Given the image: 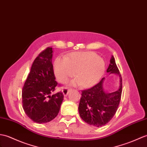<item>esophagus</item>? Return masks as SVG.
<instances>
[{
  "mask_svg": "<svg viewBox=\"0 0 147 147\" xmlns=\"http://www.w3.org/2000/svg\"><path fill=\"white\" fill-rule=\"evenodd\" d=\"M71 90V89H69V88H64L63 90V93L64 96H66L68 93H69V91Z\"/></svg>",
  "mask_w": 147,
  "mask_h": 147,
  "instance_id": "34e87169",
  "label": "esophagus"
}]
</instances>
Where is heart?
<instances>
[{
	"label": "heart",
	"instance_id": "obj_1",
	"mask_svg": "<svg viewBox=\"0 0 147 147\" xmlns=\"http://www.w3.org/2000/svg\"><path fill=\"white\" fill-rule=\"evenodd\" d=\"M105 71L104 61L91 51L74 52L66 57H59L54 63V72L61 83H66L76 73V79L72 82L74 86H93L101 79Z\"/></svg>",
	"mask_w": 147,
	"mask_h": 147
}]
</instances>
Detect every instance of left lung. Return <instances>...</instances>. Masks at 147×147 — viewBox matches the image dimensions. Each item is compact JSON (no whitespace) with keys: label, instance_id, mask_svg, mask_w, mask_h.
Masks as SVG:
<instances>
[{"label":"left lung","instance_id":"8db88e82","mask_svg":"<svg viewBox=\"0 0 147 147\" xmlns=\"http://www.w3.org/2000/svg\"><path fill=\"white\" fill-rule=\"evenodd\" d=\"M107 73H115L120 77L119 90L111 93L105 91L103 78L94 86L81 91V97L79 104V113L82 120L88 124L100 127L107 124L117 112L120 103L122 93V78L112 56Z\"/></svg>","mask_w":147,"mask_h":147}]
</instances>
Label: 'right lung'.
<instances>
[{"label": "right lung", "mask_w": 147, "mask_h": 147, "mask_svg": "<svg viewBox=\"0 0 147 147\" xmlns=\"http://www.w3.org/2000/svg\"><path fill=\"white\" fill-rule=\"evenodd\" d=\"M53 48L42 51L30 68L22 91V108L30 119L38 123L49 122L59 113L64 95L53 94L58 83L52 64Z\"/></svg>", "instance_id": "1"}]
</instances>
